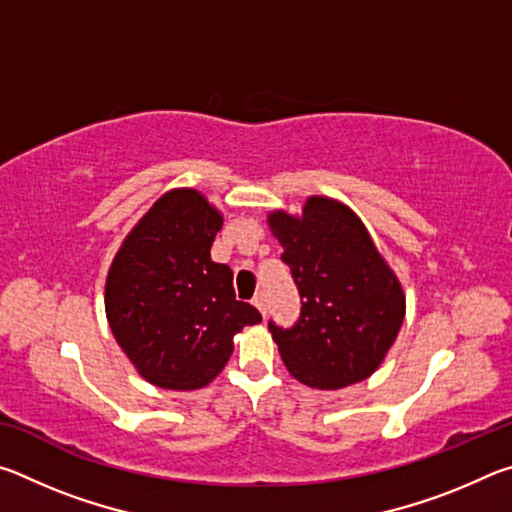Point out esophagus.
<instances>
[{"instance_id":"esophagus-1","label":"esophagus","mask_w":512,"mask_h":512,"mask_svg":"<svg viewBox=\"0 0 512 512\" xmlns=\"http://www.w3.org/2000/svg\"><path fill=\"white\" fill-rule=\"evenodd\" d=\"M253 305H255L259 311H262V316H266V296H264V293H255Z\"/></svg>"}]
</instances>
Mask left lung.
Wrapping results in <instances>:
<instances>
[{
    "label": "left lung",
    "mask_w": 512,
    "mask_h": 512,
    "mask_svg": "<svg viewBox=\"0 0 512 512\" xmlns=\"http://www.w3.org/2000/svg\"><path fill=\"white\" fill-rule=\"evenodd\" d=\"M268 228L298 284V323H268L284 366L318 391L368 379L391 350L406 314L402 282L348 205L309 196L302 214L273 210Z\"/></svg>",
    "instance_id": "8db88e82"
}]
</instances>
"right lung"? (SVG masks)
Wrapping results in <instances>:
<instances>
[{"label": "right lung", "mask_w": 512, "mask_h": 512, "mask_svg": "<svg viewBox=\"0 0 512 512\" xmlns=\"http://www.w3.org/2000/svg\"><path fill=\"white\" fill-rule=\"evenodd\" d=\"M223 214L192 187L169 189L121 241L106 277V318L135 370L158 388L196 391L259 311L235 298L232 271L210 257Z\"/></svg>", "instance_id": "1"}]
</instances>
